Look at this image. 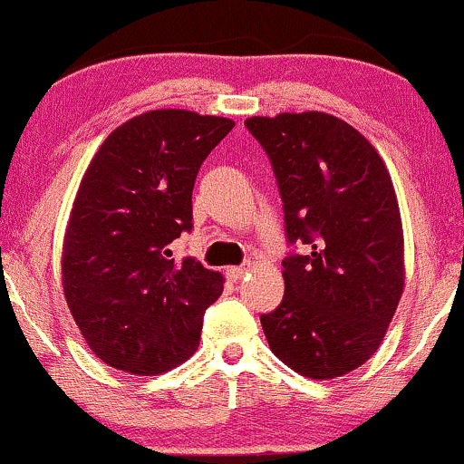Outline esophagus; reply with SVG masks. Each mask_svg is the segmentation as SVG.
<instances>
[{
    "label": "esophagus",
    "instance_id": "obj_1",
    "mask_svg": "<svg viewBox=\"0 0 464 464\" xmlns=\"http://www.w3.org/2000/svg\"><path fill=\"white\" fill-rule=\"evenodd\" d=\"M248 270H250V264H246V266H231V268H227V276L231 281H239L244 275L248 273Z\"/></svg>",
    "mask_w": 464,
    "mask_h": 464
}]
</instances>
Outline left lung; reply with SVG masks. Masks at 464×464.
I'll use <instances>...</instances> for the list:
<instances>
[{
	"label": "left lung",
	"mask_w": 464,
	"mask_h": 464,
	"mask_svg": "<svg viewBox=\"0 0 464 464\" xmlns=\"http://www.w3.org/2000/svg\"><path fill=\"white\" fill-rule=\"evenodd\" d=\"M268 152L290 244L284 301L264 314L273 353L310 380H335L372 358L403 295V228L375 146L323 111L248 117Z\"/></svg>",
	"instance_id": "8db88e82"
}]
</instances>
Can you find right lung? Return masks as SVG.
I'll return each mask as SVG.
<instances>
[{
    "label": "right lung",
    "instance_id": "right-lung-1",
    "mask_svg": "<svg viewBox=\"0 0 464 464\" xmlns=\"http://www.w3.org/2000/svg\"><path fill=\"white\" fill-rule=\"evenodd\" d=\"M236 121L185 109L148 111L93 154L63 239V292L89 349L113 369L159 375L200 343L220 273L169 244L191 228L202 161Z\"/></svg>",
    "mask_w": 464,
    "mask_h": 464
}]
</instances>
